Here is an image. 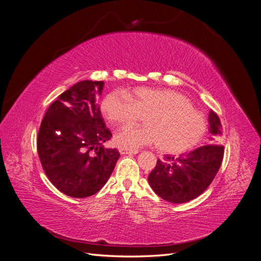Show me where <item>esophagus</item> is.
Listing matches in <instances>:
<instances>
[{
	"mask_svg": "<svg viewBox=\"0 0 261 261\" xmlns=\"http://www.w3.org/2000/svg\"><path fill=\"white\" fill-rule=\"evenodd\" d=\"M120 151L121 154H136L138 153V150H130V149H125V148H120Z\"/></svg>",
	"mask_w": 261,
	"mask_h": 261,
	"instance_id": "1",
	"label": "esophagus"
}]
</instances>
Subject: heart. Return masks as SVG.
Here are the masks:
<instances>
[{
  "mask_svg": "<svg viewBox=\"0 0 261 261\" xmlns=\"http://www.w3.org/2000/svg\"><path fill=\"white\" fill-rule=\"evenodd\" d=\"M101 111L113 125L129 127L141 117L147 125L117 134L116 146L138 149L155 144L163 152L180 153L198 145L207 132V121L185 96L171 90L134 89L128 96L120 91L109 93Z\"/></svg>",
  "mask_w": 261,
  "mask_h": 261,
  "instance_id": "1",
  "label": "heart"
}]
</instances>
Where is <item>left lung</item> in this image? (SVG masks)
Wrapping results in <instances>:
<instances>
[{"label": "left lung", "mask_w": 261, "mask_h": 261, "mask_svg": "<svg viewBox=\"0 0 261 261\" xmlns=\"http://www.w3.org/2000/svg\"><path fill=\"white\" fill-rule=\"evenodd\" d=\"M210 145L174 158L164 155L158 160L148 181L153 192L172 203H183L201 195L211 184L221 167L224 148L220 144L222 125L219 116L209 112Z\"/></svg>", "instance_id": "obj_1"}]
</instances>
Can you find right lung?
Here are the masks:
<instances>
[{"label": "right lung", "mask_w": 261, "mask_h": 261, "mask_svg": "<svg viewBox=\"0 0 261 261\" xmlns=\"http://www.w3.org/2000/svg\"><path fill=\"white\" fill-rule=\"evenodd\" d=\"M103 86L82 81L70 87L46 110L38 133V154L46 176L74 198L98 193L120 158L116 149L105 147L112 134L97 103Z\"/></svg>", "instance_id": "1"}]
</instances>
